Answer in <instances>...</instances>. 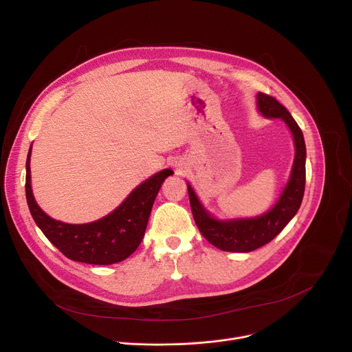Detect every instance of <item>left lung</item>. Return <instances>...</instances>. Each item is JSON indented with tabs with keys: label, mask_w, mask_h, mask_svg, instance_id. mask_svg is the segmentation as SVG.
<instances>
[{
	"label": "left lung",
	"mask_w": 352,
	"mask_h": 352,
	"mask_svg": "<svg viewBox=\"0 0 352 352\" xmlns=\"http://www.w3.org/2000/svg\"><path fill=\"white\" fill-rule=\"evenodd\" d=\"M257 107L270 119L274 117V119L285 120L292 130L296 146L290 179L273 209L257 218L228 222L217 221L202 208L195 192L188 185L192 215L199 232L209 243L225 252H252L274 239L297 214L302 201L304 186H306V144H304L301 129L287 109L266 93H257Z\"/></svg>",
	"instance_id": "1"
}]
</instances>
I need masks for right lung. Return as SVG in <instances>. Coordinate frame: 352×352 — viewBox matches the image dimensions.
Instances as JSON below:
<instances>
[{"mask_svg": "<svg viewBox=\"0 0 352 352\" xmlns=\"http://www.w3.org/2000/svg\"><path fill=\"white\" fill-rule=\"evenodd\" d=\"M31 148L27 158L25 194L31 215L48 241L70 261L89 265L122 262L144 238L154 199L171 170H162L144 181L113 212L96 222L70 225L55 221L36 205L31 190Z\"/></svg>", "mask_w": 352, "mask_h": 352, "instance_id": "obj_1", "label": "right lung"}]
</instances>
